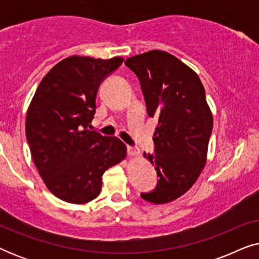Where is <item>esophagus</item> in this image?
Masks as SVG:
<instances>
[{
  "label": "esophagus",
  "instance_id": "esophagus-1",
  "mask_svg": "<svg viewBox=\"0 0 259 259\" xmlns=\"http://www.w3.org/2000/svg\"><path fill=\"white\" fill-rule=\"evenodd\" d=\"M127 152H128L130 155H137L138 154V151L136 150V148H133L132 146H128V145H127Z\"/></svg>",
  "mask_w": 259,
  "mask_h": 259
}]
</instances>
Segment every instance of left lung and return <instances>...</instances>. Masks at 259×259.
Masks as SVG:
<instances>
[{
    "mask_svg": "<svg viewBox=\"0 0 259 259\" xmlns=\"http://www.w3.org/2000/svg\"><path fill=\"white\" fill-rule=\"evenodd\" d=\"M125 65L140 81L147 114L158 120L154 154L144 153L159 180L141 198L164 204L187 192L203 171L213 119L196 72L167 52L150 51Z\"/></svg>",
    "mask_w": 259,
    "mask_h": 259,
    "instance_id": "left-lung-1",
    "label": "left lung"
}]
</instances>
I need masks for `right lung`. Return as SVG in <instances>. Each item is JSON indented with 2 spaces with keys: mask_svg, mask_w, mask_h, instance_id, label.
Here are the masks:
<instances>
[{
  "mask_svg": "<svg viewBox=\"0 0 259 259\" xmlns=\"http://www.w3.org/2000/svg\"><path fill=\"white\" fill-rule=\"evenodd\" d=\"M122 61L69 56L46 74L28 108L34 164L48 190L67 203L97 198L106 169L126 157L121 140L90 130L99 86Z\"/></svg>",
  "mask_w": 259,
  "mask_h": 259,
  "instance_id": "add662e5",
  "label": "right lung"
}]
</instances>
